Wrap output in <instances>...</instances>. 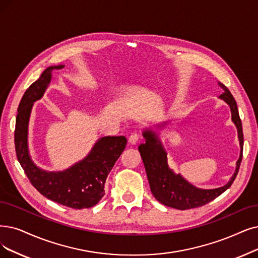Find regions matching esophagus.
Masks as SVG:
<instances>
[{
	"label": "esophagus",
	"instance_id": "1",
	"mask_svg": "<svg viewBox=\"0 0 258 258\" xmlns=\"http://www.w3.org/2000/svg\"><path fill=\"white\" fill-rule=\"evenodd\" d=\"M139 140H140V136L138 135V133H132V135L128 139L131 145H136V144L139 142Z\"/></svg>",
	"mask_w": 258,
	"mask_h": 258
}]
</instances>
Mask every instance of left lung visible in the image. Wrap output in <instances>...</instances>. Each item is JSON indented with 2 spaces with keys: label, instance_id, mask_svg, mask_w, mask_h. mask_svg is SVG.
<instances>
[{
  "label": "left lung",
  "instance_id": "left-lung-1",
  "mask_svg": "<svg viewBox=\"0 0 258 258\" xmlns=\"http://www.w3.org/2000/svg\"><path fill=\"white\" fill-rule=\"evenodd\" d=\"M219 87L223 89V93L219 96L231 108L232 120L237 127L238 138L240 143V157L237 161V166L231 180L224 186L215 189H201L192 186L186 180H184L180 174L174 173L168 166L167 154L165 152L161 142L156 133L147 130L144 131L143 136L145 143L139 146V151L145 166L148 177L150 189L159 202L166 207L177 210L196 209L208 204L228 189L233 184L237 173H238L240 163L242 160L243 149V133L241 119L239 117L237 104L231 94L230 90L222 82H219Z\"/></svg>",
  "mask_w": 258,
  "mask_h": 258
}]
</instances>
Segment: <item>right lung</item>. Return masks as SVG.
<instances>
[{
  "instance_id": "1",
  "label": "right lung",
  "mask_w": 258,
  "mask_h": 258,
  "mask_svg": "<svg viewBox=\"0 0 258 258\" xmlns=\"http://www.w3.org/2000/svg\"><path fill=\"white\" fill-rule=\"evenodd\" d=\"M63 67L47 68L25 91L16 118V153L29 182L41 195L71 209H89L104 197L106 179L126 147L125 137L101 138L86 159L64 171L47 172L40 169L28 154L27 126L30 110L34 101L42 97L51 78L50 72Z\"/></svg>"
}]
</instances>
